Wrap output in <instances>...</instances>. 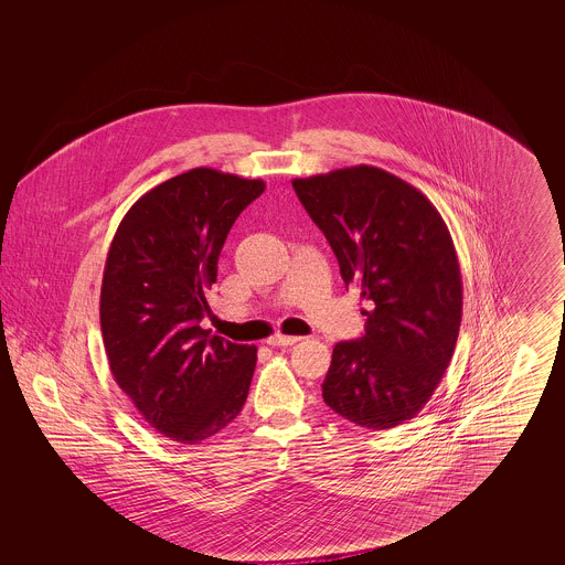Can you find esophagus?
Here are the masks:
<instances>
[{"label":"esophagus","mask_w":565,"mask_h":565,"mask_svg":"<svg viewBox=\"0 0 565 565\" xmlns=\"http://www.w3.org/2000/svg\"><path fill=\"white\" fill-rule=\"evenodd\" d=\"M300 341V337H286V334H275L267 339V345L270 348H288V345H295Z\"/></svg>","instance_id":"1"}]
</instances>
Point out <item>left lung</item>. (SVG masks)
<instances>
[{
  "mask_svg": "<svg viewBox=\"0 0 565 565\" xmlns=\"http://www.w3.org/2000/svg\"><path fill=\"white\" fill-rule=\"evenodd\" d=\"M292 186L366 316L360 339L334 345L323 403L369 430L401 426L430 401L456 350L461 275L449 228L419 190L369 164Z\"/></svg>",
  "mask_w": 565,
  "mask_h": 565,
  "instance_id": "obj_1",
  "label": "left lung"
}]
</instances>
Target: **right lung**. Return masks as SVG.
Masks as SVG:
<instances>
[{
  "label": "right lung",
  "mask_w": 565,
  "mask_h": 565,
  "mask_svg": "<svg viewBox=\"0 0 565 565\" xmlns=\"http://www.w3.org/2000/svg\"><path fill=\"white\" fill-rule=\"evenodd\" d=\"M265 192L207 167L146 192L118 224L102 284V334L109 371L162 436L196 445L239 413L256 345H237L201 320L217 256L243 210Z\"/></svg>",
  "instance_id": "obj_1"
}]
</instances>
